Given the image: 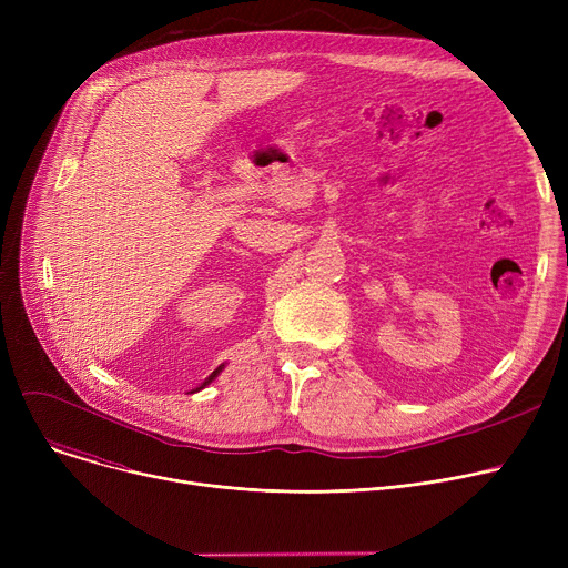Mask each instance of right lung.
Segmentation results:
<instances>
[{"instance_id": "add662e5", "label": "right lung", "mask_w": 568, "mask_h": 568, "mask_svg": "<svg viewBox=\"0 0 568 568\" xmlns=\"http://www.w3.org/2000/svg\"><path fill=\"white\" fill-rule=\"evenodd\" d=\"M221 371H223V366H219V368H216V371H214V373H212V375H209V377H206V379H204V382H202V384H200V386H197V389H195V392H200V389H204V386H206V384H209V382H212V379H216V375H219V373H221ZM191 394H193V392H191Z\"/></svg>"}]
</instances>
